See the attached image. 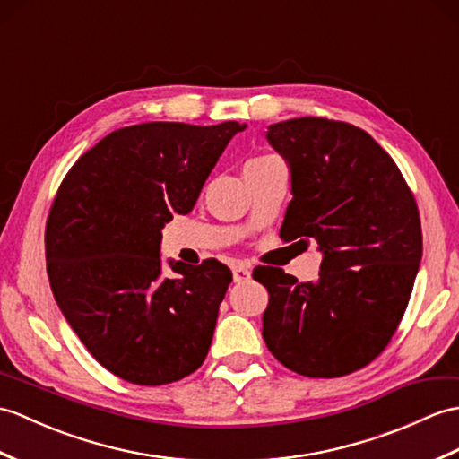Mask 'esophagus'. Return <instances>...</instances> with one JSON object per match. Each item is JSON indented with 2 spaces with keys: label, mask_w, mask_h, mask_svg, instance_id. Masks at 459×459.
<instances>
[{
  "label": "esophagus",
  "mask_w": 459,
  "mask_h": 459,
  "mask_svg": "<svg viewBox=\"0 0 459 459\" xmlns=\"http://www.w3.org/2000/svg\"><path fill=\"white\" fill-rule=\"evenodd\" d=\"M250 275H252V270L248 268L247 264H237V265H234V268H232V278H234V281H237V283L248 281Z\"/></svg>",
  "instance_id": "34e87169"
}]
</instances>
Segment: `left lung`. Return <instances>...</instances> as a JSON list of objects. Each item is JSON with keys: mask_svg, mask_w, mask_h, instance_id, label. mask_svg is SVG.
Instances as JSON below:
<instances>
[{"mask_svg": "<svg viewBox=\"0 0 459 459\" xmlns=\"http://www.w3.org/2000/svg\"><path fill=\"white\" fill-rule=\"evenodd\" d=\"M268 143L290 166L285 242L315 240V281L260 265L252 278L270 293L265 346L307 377H340L374 361L409 305L422 258L417 201L397 164L366 131L299 117L268 126Z\"/></svg>", "mask_w": 459, "mask_h": 459, "instance_id": "1", "label": "left lung"}]
</instances>
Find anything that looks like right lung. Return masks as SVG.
<instances>
[{"label":"right lung","instance_id":"right-lung-1","mask_svg":"<svg viewBox=\"0 0 459 459\" xmlns=\"http://www.w3.org/2000/svg\"><path fill=\"white\" fill-rule=\"evenodd\" d=\"M247 125L143 123L78 158L47 221V272L90 354L136 385H164L204 364L232 273L219 260H169L162 229L187 215L230 138Z\"/></svg>","mask_w":459,"mask_h":459}]
</instances>
